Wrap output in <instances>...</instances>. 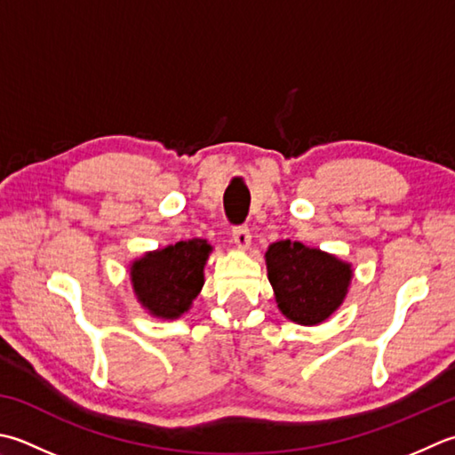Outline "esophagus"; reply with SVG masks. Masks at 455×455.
<instances>
[{
	"label": "esophagus",
	"mask_w": 455,
	"mask_h": 455,
	"mask_svg": "<svg viewBox=\"0 0 455 455\" xmlns=\"http://www.w3.org/2000/svg\"><path fill=\"white\" fill-rule=\"evenodd\" d=\"M233 240L238 248H246L251 244V230H248L246 225L233 227Z\"/></svg>",
	"instance_id": "obj_1"
}]
</instances>
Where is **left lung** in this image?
<instances>
[{
	"mask_svg": "<svg viewBox=\"0 0 455 455\" xmlns=\"http://www.w3.org/2000/svg\"><path fill=\"white\" fill-rule=\"evenodd\" d=\"M268 280L282 314L301 325L322 323L341 301L351 266L296 240H280L266 252Z\"/></svg>",
	"mask_w": 455,
	"mask_h": 455,
	"instance_id": "obj_1",
	"label": "left lung"
}]
</instances>
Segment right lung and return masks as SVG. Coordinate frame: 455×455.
<instances>
[{"label":"right lung","mask_w":455,"mask_h":455,"mask_svg":"<svg viewBox=\"0 0 455 455\" xmlns=\"http://www.w3.org/2000/svg\"><path fill=\"white\" fill-rule=\"evenodd\" d=\"M209 252L207 240L191 238L146 254L132 266L138 299L157 317H180L203 288V268Z\"/></svg>","instance_id":"1"}]
</instances>
